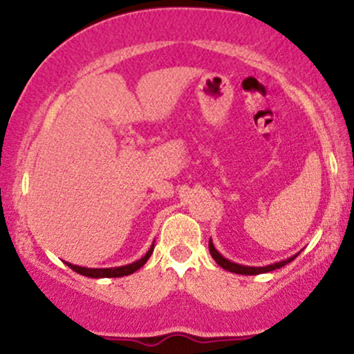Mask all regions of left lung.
<instances>
[{
    "mask_svg": "<svg viewBox=\"0 0 354 354\" xmlns=\"http://www.w3.org/2000/svg\"><path fill=\"white\" fill-rule=\"evenodd\" d=\"M209 253H211V256H213V259L218 263L219 266L225 268V270L231 271V273H236V274H261V273H268V271H273V270H278V268H283L284 265H288V263L293 261L296 256H298V254H295V256H291V258L284 259V261L273 263V265H268V266H243V265H238V263L230 261V259H226L225 256L219 254L216 248H214L213 243H211V239H209Z\"/></svg>",
    "mask_w": 354,
    "mask_h": 354,
    "instance_id": "obj_1",
    "label": "left lung"
}]
</instances>
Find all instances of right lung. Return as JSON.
<instances>
[{
    "mask_svg": "<svg viewBox=\"0 0 354 354\" xmlns=\"http://www.w3.org/2000/svg\"><path fill=\"white\" fill-rule=\"evenodd\" d=\"M153 248H154V245H151V248H149V250H148V253H146L143 258L138 259V261H135V263H131V265H126V266H118V268H83V266L71 265V263H66V265L70 266L73 271H76V273H80V274H83V276H88V278H121V276L133 274V273H135V271L140 270V268L143 266L146 261H148L149 256H151Z\"/></svg>",
    "mask_w": 354,
    "mask_h": 354,
    "instance_id": "right-lung-1",
    "label": "right lung"
}]
</instances>
